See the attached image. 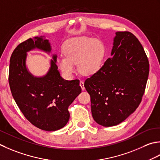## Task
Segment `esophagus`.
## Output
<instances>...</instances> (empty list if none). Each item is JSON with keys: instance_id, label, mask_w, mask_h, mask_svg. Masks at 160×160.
<instances>
[{"instance_id": "1", "label": "esophagus", "mask_w": 160, "mask_h": 160, "mask_svg": "<svg viewBox=\"0 0 160 160\" xmlns=\"http://www.w3.org/2000/svg\"><path fill=\"white\" fill-rule=\"evenodd\" d=\"M80 86L81 87V89H82V90H85L84 81H80Z\"/></svg>"}]
</instances>
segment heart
I'll list each match as a JSON object with an SVG mask.
<instances>
[{
  "label": "heart",
  "mask_w": 160,
  "mask_h": 160,
  "mask_svg": "<svg viewBox=\"0 0 160 160\" xmlns=\"http://www.w3.org/2000/svg\"><path fill=\"white\" fill-rule=\"evenodd\" d=\"M105 52L100 40L87 37L72 38L64 45V54L58 58L57 64L65 75L70 77L75 72L74 64L85 75L95 73L102 63Z\"/></svg>",
  "instance_id": "obj_1"
}]
</instances>
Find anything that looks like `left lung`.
<instances>
[{"instance_id":"1","label":"left lung","mask_w":160,"mask_h":160,"mask_svg":"<svg viewBox=\"0 0 160 160\" xmlns=\"http://www.w3.org/2000/svg\"><path fill=\"white\" fill-rule=\"evenodd\" d=\"M111 54L84 83L93 119L105 127L122 123L138 108L149 74L148 57L131 32H116Z\"/></svg>"}]
</instances>
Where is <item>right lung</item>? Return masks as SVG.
<instances>
[{
  "label": "right lung",
  "instance_id": "1",
  "mask_svg": "<svg viewBox=\"0 0 160 160\" xmlns=\"http://www.w3.org/2000/svg\"><path fill=\"white\" fill-rule=\"evenodd\" d=\"M50 52L44 37L28 38L17 45L10 57L9 84L15 102L25 117L37 128L54 131L66 125L68 107L81 92L79 80H64L56 64L57 56L43 77H34L25 67L26 53L34 48Z\"/></svg>",
  "mask_w": 160,
  "mask_h": 160
}]
</instances>
